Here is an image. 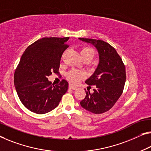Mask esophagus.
<instances>
[{"instance_id":"1","label":"esophagus","mask_w":151,"mask_h":151,"mask_svg":"<svg viewBox=\"0 0 151 151\" xmlns=\"http://www.w3.org/2000/svg\"><path fill=\"white\" fill-rule=\"evenodd\" d=\"M69 89H71V90H76V88H77V87H76V86H73V85H71V84H69Z\"/></svg>"}]
</instances>
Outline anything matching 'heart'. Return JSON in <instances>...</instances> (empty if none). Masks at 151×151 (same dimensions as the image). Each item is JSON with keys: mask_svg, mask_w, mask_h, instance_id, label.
Returning a JSON list of instances; mask_svg holds the SVG:
<instances>
[{"mask_svg": "<svg viewBox=\"0 0 151 151\" xmlns=\"http://www.w3.org/2000/svg\"><path fill=\"white\" fill-rule=\"evenodd\" d=\"M81 55L83 59H90V60L92 59L95 55V51L92 48L88 47V46H84L82 47L80 50ZM67 78L71 83H78L82 78L85 77V73L82 71H79L76 69L69 71L67 73Z\"/></svg>", "mask_w": 151, "mask_h": 151, "instance_id": "heart-1", "label": "heart"}]
</instances>
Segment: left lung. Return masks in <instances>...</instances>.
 Returning a JSON list of instances; mask_svg holds the SVG:
<instances>
[{
	"label": "left lung",
	"instance_id": "left-lung-1",
	"mask_svg": "<svg viewBox=\"0 0 151 151\" xmlns=\"http://www.w3.org/2000/svg\"><path fill=\"white\" fill-rule=\"evenodd\" d=\"M96 48L99 63L93 75L86 81L89 86H96L93 93L85 89L86 96L80 105L94 114L106 112L122 94L126 82V67L121 57L109 44L101 40L79 38Z\"/></svg>",
	"mask_w": 151,
	"mask_h": 151
}]
</instances>
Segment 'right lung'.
<instances>
[{"instance_id": "1", "label": "right lung", "mask_w": 151, "mask_h": 151, "mask_svg": "<svg viewBox=\"0 0 151 151\" xmlns=\"http://www.w3.org/2000/svg\"><path fill=\"white\" fill-rule=\"evenodd\" d=\"M65 38H43L29 45L21 57L14 73V84L18 96L27 109L45 114L59 105L68 91V82L62 80L53 85L47 77L59 73L60 61L68 47Z\"/></svg>"}]
</instances>
